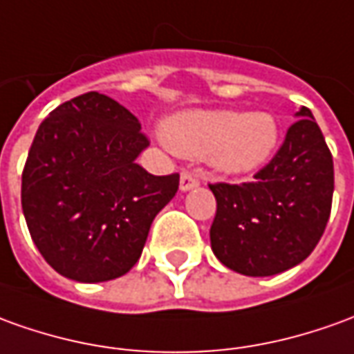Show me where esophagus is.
I'll use <instances>...</instances> for the list:
<instances>
[{
	"label": "esophagus",
	"instance_id": "esophagus-1",
	"mask_svg": "<svg viewBox=\"0 0 354 354\" xmlns=\"http://www.w3.org/2000/svg\"><path fill=\"white\" fill-rule=\"evenodd\" d=\"M198 177L196 175H192V173L185 171L181 173V183H179V187H181V191H191V189H194V187H198Z\"/></svg>",
	"mask_w": 354,
	"mask_h": 354
}]
</instances>
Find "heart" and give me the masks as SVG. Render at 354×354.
I'll list each match as a JSON object with an SVG mask.
<instances>
[{
	"instance_id": "b5f03b06",
	"label": "heart",
	"mask_w": 354,
	"mask_h": 354,
	"mask_svg": "<svg viewBox=\"0 0 354 354\" xmlns=\"http://www.w3.org/2000/svg\"><path fill=\"white\" fill-rule=\"evenodd\" d=\"M279 127L270 113L185 111L163 123V140L187 158H208L225 175L262 167L277 146Z\"/></svg>"
}]
</instances>
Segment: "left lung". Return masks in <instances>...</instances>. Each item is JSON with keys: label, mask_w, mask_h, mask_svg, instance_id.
<instances>
[{"label": "left lung", "mask_w": 354, "mask_h": 354, "mask_svg": "<svg viewBox=\"0 0 354 354\" xmlns=\"http://www.w3.org/2000/svg\"><path fill=\"white\" fill-rule=\"evenodd\" d=\"M297 117L254 181L209 185L218 202L212 250L233 272L281 274L308 258L328 225L333 158L310 109L301 107Z\"/></svg>", "instance_id": "8db88e82"}]
</instances>
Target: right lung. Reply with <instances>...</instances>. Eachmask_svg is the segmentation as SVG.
<instances>
[{"mask_svg": "<svg viewBox=\"0 0 354 354\" xmlns=\"http://www.w3.org/2000/svg\"><path fill=\"white\" fill-rule=\"evenodd\" d=\"M148 145L138 119L100 92L61 104L38 127L21 202L57 274L98 283L138 262L153 218L179 189V173L158 177L136 163Z\"/></svg>", "mask_w": 354, "mask_h": 354, "instance_id": "right-lung-1", "label": "right lung"}]
</instances>
